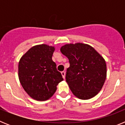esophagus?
I'll list each match as a JSON object with an SVG mask.
<instances>
[{"instance_id":"esophagus-1","label":"esophagus","mask_w":125,"mask_h":125,"mask_svg":"<svg viewBox=\"0 0 125 125\" xmlns=\"http://www.w3.org/2000/svg\"><path fill=\"white\" fill-rule=\"evenodd\" d=\"M61 74H62V78L64 79V78H65V72H64V71H62Z\"/></svg>"}]
</instances>
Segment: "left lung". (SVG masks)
<instances>
[{
	"label": "left lung",
	"mask_w": 125,
	"mask_h": 125,
	"mask_svg": "<svg viewBox=\"0 0 125 125\" xmlns=\"http://www.w3.org/2000/svg\"><path fill=\"white\" fill-rule=\"evenodd\" d=\"M61 52L69 59L66 81L74 95L81 100L95 96L106 78L103 57L93 47L82 43L64 45Z\"/></svg>",
	"instance_id": "1"
}]
</instances>
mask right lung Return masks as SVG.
Listing matches in <instances>:
<instances>
[{
	"mask_svg": "<svg viewBox=\"0 0 125 125\" xmlns=\"http://www.w3.org/2000/svg\"><path fill=\"white\" fill-rule=\"evenodd\" d=\"M54 47L41 44L31 47L19 62V78L25 92L37 101H46L63 80L52 60Z\"/></svg>",
	"mask_w": 125,
	"mask_h": 125,
	"instance_id": "add662e5",
	"label": "right lung"
}]
</instances>
